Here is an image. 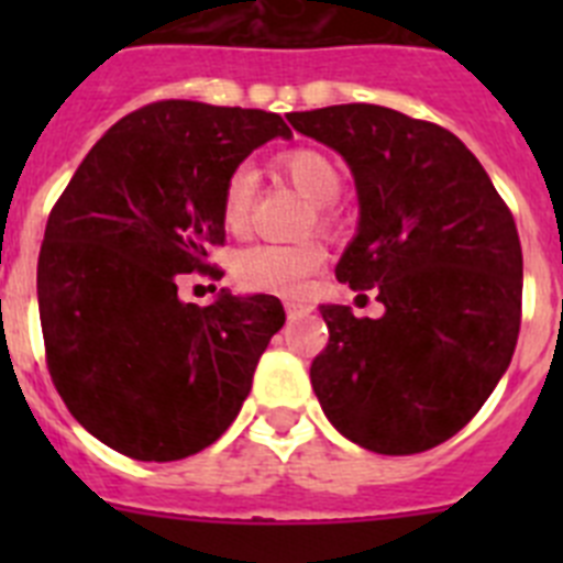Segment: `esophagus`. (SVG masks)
<instances>
[{
    "mask_svg": "<svg viewBox=\"0 0 563 563\" xmlns=\"http://www.w3.org/2000/svg\"><path fill=\"white\" fill-rule=\"evenodd\" d=\"M285 310H287V318H290V321H296V318L305 316V312L310 310V307H305V305H301V301H292V298H287Z\"/></svg>",
    "mask_w": 563,
    "mask_h": 563,
    "instance_id": "obj_1",
    "label": "esophagus"
}]
</instances>
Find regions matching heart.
<instances>
[{"label": "heart", "instance_id": "heart-1", "mask_svg": "<svg viewBox=\"0 0 563 563\" xmlns=\"http://www.w3.org/2000/svg\"><path fill=\"white\" fill-rule=\"evenodd\" d=\"M278 166L287 180L316 202V222L321 228L335 225L332 202L341 194V172L335 163L318 148H292L278 157ZM258 174L251 163H239L225 177L220 197V220L228 233L242 236L247 233L256 206ZM327 262V251L321 242L307 239L298 245H256L239 253L236 278L239 285L256 292H282L296 296L307 287Z\"/></svg>", "mask_w": 563, "mask_h": 563}]
</instances>
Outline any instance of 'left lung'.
I'll return each mask as SVG.
<instances>
[{
	"instance_id": "8db88e82",
	"label": "left lung",
	"mask_w": 563,
	"mask_h": 563,
	"mask_svg": "<svg viewBox=\"0 0 563 563\" xmlns=\"http://www.w3.org/2000/svg\"><path fill=\"white\" fill-rule=\"evenodd\" d=\"M355 177L361 222L338 282L380 318L321 307L310 380L330 422L375 454L429 451L465 429L510 366L521 327V242L487 172L449 129L375 103L287 114Z\"/></svg>"
}]
</instances>
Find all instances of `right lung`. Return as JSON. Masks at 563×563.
Segmentation results:
<instances>
[{"instance_id": "add662e5", "label": "right lung", "mask_w": 563, "mask_h": 563, "mask_svg": "<svg viewBox=\"0 0 563 563\" xmlns=\"http://www.w3.org/2000/svg\"><path fill=\"white\" fill-rule=\"evenodd\" d=\"M290 134L262 109L148 103L89 148L49 211L36 276L47 369L69 415L118 454L186 460L236 420L285 310L225 290L186 305L177 276L222 278L208 251L225 245V177Z\"/></svg>"}]
</instances>
